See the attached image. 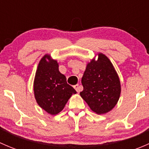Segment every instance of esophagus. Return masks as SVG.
<instances>
[{
	"label": "esophagus",
	"mask_w": 149,
	"mask_h": 149,
	"mask_svg": "<svg viewBox=\"0 0 149 149\" xmlns=\"http://www.w3.org/2000/svg\"><path fill=\"white\" fill-rule=\"evenodd\" d=\"M74 88L78 93H79L81 91H82V89H83V87H82L81 85H79V84H77V85H75Z\"/></svg>",
	"instance_id": "obj_1"
}]
</instances>
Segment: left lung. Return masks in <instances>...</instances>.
<instances>
[{
  "label": "left lung",
  "mask_w": 149,
  "mask_h": 149,
  "mask_svg": "<svg viewBox=\"0 0 149 149\" xmlns=\"http://www.w3.org/2000/svg\"><path fill=\"white\" fill-rule=\"evenodd\" d=\"M86 65L81 79V97L90 109L98 115L107 113L118 103L121 93L119 76L110 60L103 53Z\"/></svg>",
  "instance_id": "8db88e82"
}]
</instances>
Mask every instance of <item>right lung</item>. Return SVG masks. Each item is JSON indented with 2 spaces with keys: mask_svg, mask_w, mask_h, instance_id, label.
<instances>
[{
  "mask_svg": "<svg viewBox=\"0 0 149 149\" xmlns=\"http://www.w3.org/2000/svg\"><path fill=\"white\" fill-rule=\"evenodd\" d=\"M56 60L49 54L42 58L34 80V94L39 106L48 114L55 115L65 107L76 91L67 84L66 78L59 71Z\"/></svg>",
  "mask_w": 149,
  "mask_h": 149,
  "instance_id": "add662e5",
  "label": "right lung"
}]
</instances>
